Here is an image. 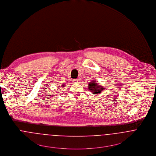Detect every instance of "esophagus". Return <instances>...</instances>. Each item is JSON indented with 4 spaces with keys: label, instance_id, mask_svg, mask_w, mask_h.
<instances>
[{
    "label": "esophagus",
    "instance_id": "34e87169",
    "mask_svg": "<svg viewBox=\"0 0 156 156\" xmlns=\"http://www.w3.org/2000/svg\"><path fill=\"white\" fill-rule=\"evenodd\" d=\"M79 81H79V80H78V79L74 80V82H75V83H78Z\"/></svg>",
    "mask_w": 156,
    "mask_h": 156
}]
</instances>
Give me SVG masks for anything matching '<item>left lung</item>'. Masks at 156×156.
<instances>
[{
    "mask_svg": "<svg viewBox=\"0 0 156 156\" xmlns=\"http://www.w3.org/2000/svg\"><path fill=\"white\" fill-rule=\"evenodd\" d=\"M96 81H92L88 83V88L94 94H100L104 89V87L99 86Z\"/></svg>",
    "mask_w": 156,
    "mask_h": 156,
    "instance_id": "1",
    "label": "left lung"
}]
</instances>
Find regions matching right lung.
Instances as JSON below:
<instances>
[{"label":"right lung","instance_id":"1","mask_svg":"<svg viewBox=\"0 0 156 156\" xmlns=\"http://www.w3.org/2000/svg\"><path fill=\"white\" fill-rule=\"evenodd\" d=\"M61 86H62V87H65V85H64V84H62V85H61Z\"/></svg>","mask_w":156,"mask_h":156}]
</instances>
